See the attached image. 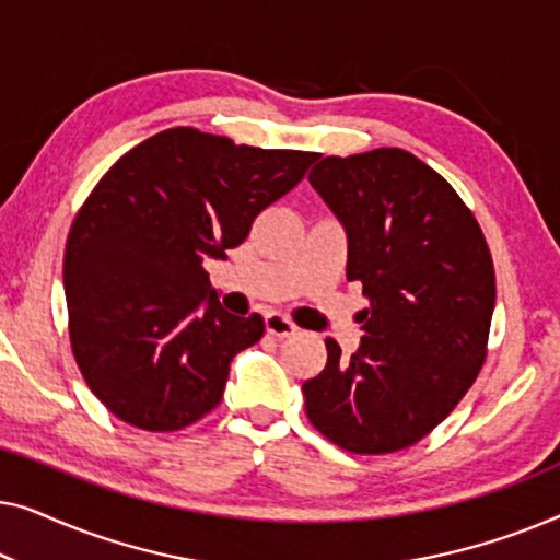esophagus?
<instances>
[{
	"instance_id": "obj_1",
	"label": "esophagus",
	"mask_w": 560,
	"mask_h": 560,
	"mask_svg": "<svg viewBox=\"0 0 560 560\" xmlns=\"http://www.w3.org/2000/svg\"><path fill=\"white\" fill-rule=\"evenodd\" d=\"M265 328L267 334L275 336V339H285V336H293L298 331V326L282 313H267L265 316Z\"/></svg>"
}]
</instances>
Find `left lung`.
<instances>
[{
	"label": "left lung",
	"instance_id": "8db88e82",
	"mask_svg": "<svg viewBox=\"0 0 560 560\" xmlns=\"http://www.w3.org/2000/svg\"><path fill=\"white\" fill-rule=\"evenodd\" d=\"M349 234L347 278L362 282V343L326 339L305 416L351 454L425 439L469 393L487 359L497 298L485 232L451 183L400 148L324 158L308 175Z\"/></svg>",
	"mask_w": 560,
	"mask_h": 560
}]
</instances>
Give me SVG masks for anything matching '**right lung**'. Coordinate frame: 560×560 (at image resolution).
<instances>
[{
  "mask_svg": "<svg viewBox=\"0 0 560 560\" xmlns=\"http://www.w3.org/2000/svg\"><path fill=\"white\" fill-rule=\"evenodd\" d=\"M316 158L173 127L104 173L73 219L63 285L75 364L112 416L171 433L221 402L265 320L221 308L203 262L240 247Z\"/></svg>",
  "mask_w": 560,
  "mask_h": 560,
  "instance_id": "obj_1",
  "label": "right lung"
}]
</instances>
